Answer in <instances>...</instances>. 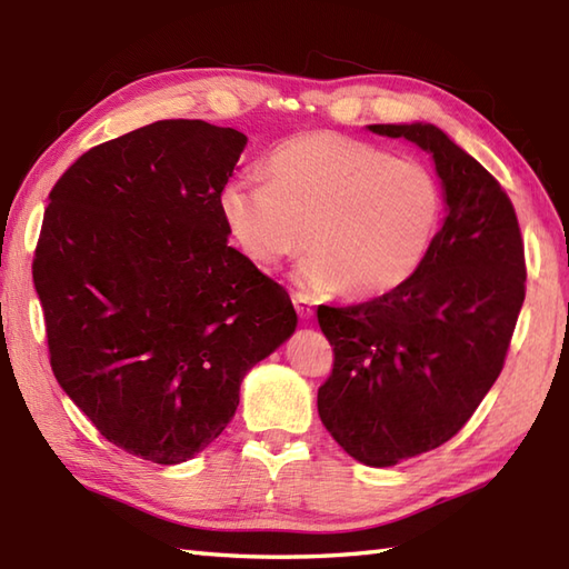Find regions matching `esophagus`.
<instances>
[{
	"mask_svg": "<svg viewBox=\"0 0 569 569\" xmlns=\"http://www.w3.org/2000/svg\"><path fill=\"white\" fill-rule=\"evenodd\" d=\"M293 306H296V312H298L300 320L308 322L312 316H316V308H312L310 298L303 296V293H293Z\"/></svg>",
	"mask_w": 569,
	"mask_h": 569,
	"instance_id": "34e87169",
	"label": "esophagus"
}]
</instances>
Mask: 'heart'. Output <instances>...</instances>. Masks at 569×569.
<instances>
[{"instance_id": "1", "label": "heart", "mask_w": 569, "mask_h": 569, "mask_svg": "<svg viewBox=\"0 0 569 569\" xmlns=\"http://www.w3.org/2000/svg\"><path fill=\"white\" fill-rule=\"evenodd\" d=\"M266 183L232 178L217 210L234 247L276 266L310 239L293 283L308 293L369 300L396 291L426 259L442 214V192L426 166L391 159L371 143L306 131L278 143Z\"/></svg>"}]
</instances>
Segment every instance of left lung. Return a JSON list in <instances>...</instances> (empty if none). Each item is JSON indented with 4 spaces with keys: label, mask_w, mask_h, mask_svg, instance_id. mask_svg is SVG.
Listing matches in <instances>:
<instances>
[{
    "label": "left lung",
    "mask_w": 569,
    "mask_h": 569,
    "mask_svg": "<svg viewBox=\"0 0 569 569\" xmlns=\"http://www.w3.org/2000/svg\"><path fill=\"white\" fill-rule=\"evenodd\" d=\"M426 151L445 220L418 271L381 298L318 308L335 347L318 389L322 426L367 467H393L447 442L499 379L526 298L523 239L493 176L426 122L369 124Z\"/></svg>",
    "instance_id": "8db88e82"
}]
</instances>
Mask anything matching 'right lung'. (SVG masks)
Listing matches in <instances>:
<instances>
[{
	"instance_id": "1",
	"label": "right lung",
	"mask_w": 569,
	"mask_h": 569,
	"mask_svg": "<svg viewBox=\"0 0 569 569\" xmlns=\"http://www.w3.org/2000/svg\"><path fill=\"white\" fill-rule=\"evenodd\" d=\"M244 147L161 119L82 153L48 196L33 286L51 369L107 440L156 465L202 452L298 325L286 288L227 244L217 196Z\"/></svg>"
}]
</instances>
